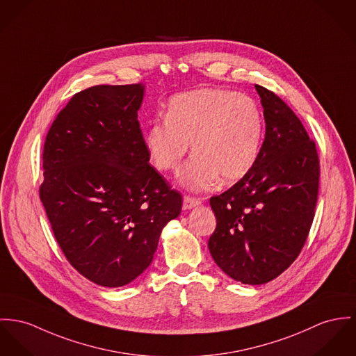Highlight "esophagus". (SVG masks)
<instances>
[{"instance_id": "esophagus-1", "label": "esophagus", "mask_w": 356, "mask_h": 356, "mask_svg": "<svg viewBox=\"0 0 356 356\" xmlns=\"http://www.w3.org/2000/svg\"><path fill=\"white\" fill-rule=\"evenodd\" d=\"M202 203L200 197H195V196H190V195H184L183 197V207L187 209H192L195 206H199Z\"/></svg>"}]
</instances>
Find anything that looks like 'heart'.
Instances as JSON below:
<instances>
[{
    "instance_id": "b5f03b06",
    "label": "heart",
    "mask_w": 356,
    "mask_h": 356,
    "mask_svg": "<svg viewBox=\"0 0 356 356\" xmlns=\"http://www.w3.org/2000/svg\"><path fill=\"white\" fill-rule=\"evenodd\" d=\"M264 133L259 104L245 95L225 89H199L175 96L164 120L146 134L154 165L176 172L188 152L196 154L181 173L191 190H206L218 181L234 183L256 164Z\"/></svg>"
}]
</instances>
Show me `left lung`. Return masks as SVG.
Wrapping results in <instances>:
<instances>
[{
	"label": "left lung",
	"instance_id": "1",
	"mask_svg": "<svg viewBox=\"0 0 356 356\" xmlns=\"http://www.w3.org/2000/svg\"><path fill=\"white\" fill-rule=\"evenodd\" d=\"M266 138L253 168L227 191L210 197L217 227L209 249L219 268L245 284L284 273L309 236L320 186L316 142L273 90L256 85Z\"/></svg>",
	"mask_w": 356,
	"mask_h": 356
}]
</instances>
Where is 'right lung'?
<instances>
[{
	"instance_id": "obj_1",
	"label": "right lung",
	"mask_w": 356,
	"mask_h": 356,
	"mask_svg": "<svg viewBox=\"0 0 356 356\" xmlns=\"http://www.w3.org/2000/svg\"><path fill=\"white\" fill-rule=\"evenodd\" d=\"M143 86L95 85L73 95L43 146L39 197L67 261L120 287L153 260L183 196L149 164L138 122Z\"/></svg>"
}]
</instances>
